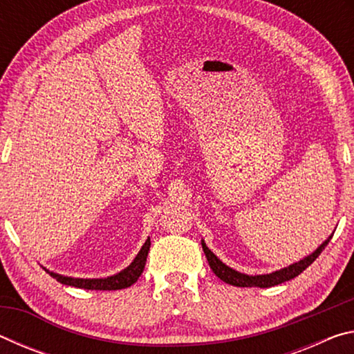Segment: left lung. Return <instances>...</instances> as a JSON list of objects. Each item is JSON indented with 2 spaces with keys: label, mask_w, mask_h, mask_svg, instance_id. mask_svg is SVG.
<instances>
[{
  "label": "left lung",
  "mask_w": 354,
  "mask_h": 354,
  "mask_svg": "<svg viewBox=\"0 0 354 354\" xmlns=\"http://www.w3.org/2000/svg\"><path fill=\"white\" fill-rule=\"evenodd\" d=\"M334 236V232L331 236H329L325 242H323L319 248H317L314 253H310L309 256L304 257V259L298 261L295 263H292L289 267H284L281 268V270L277 272H272V273H267V274H254V277H251V274H245L234 270V268L227 267L226 263L221 262L217 256H215L211 250L206 247L205 241H201V247L203 251H205V254L207 257V262L209 266H211L212 272L215 273V277H218L221 281H225L226 284H231V286H236V287H272V286H278L281 283H286V281H290L295 277H298L299 273L306 270V268L313 263L317 257L320 256V253L325 247L328 245V242L331 241Z\"/></svg>",
  "instance_id": "left-lung-1"
}]
</instances>
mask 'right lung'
I'll use <instances>...</instances> for the list:
<instances>
[{
	"label": "right lung",
	"mask_w": 354,
	"mask_h": 354,
	"mask_svg": "<svg viewBox=\"0 0 354 354\" xmlns=\"http://www.w3.org/2000/svg\"><path fill=\"white\" fill-rule=\"evenodd\" d=\"M149 239H147V242L143 243V247L140 248L139 254L136 256V259L129 263V266L124 268L117 274H112V277L107 278H73V277H64V274H59L55 272L46 270V273H50V277L59 281L61 284L65 286H73V287H80V289H86V290H118V289H127V287L133 286L145 268V262H147V256L149 251Z\"/></svg>",
	"instance_id": "add662e5"
}]
</instances>
